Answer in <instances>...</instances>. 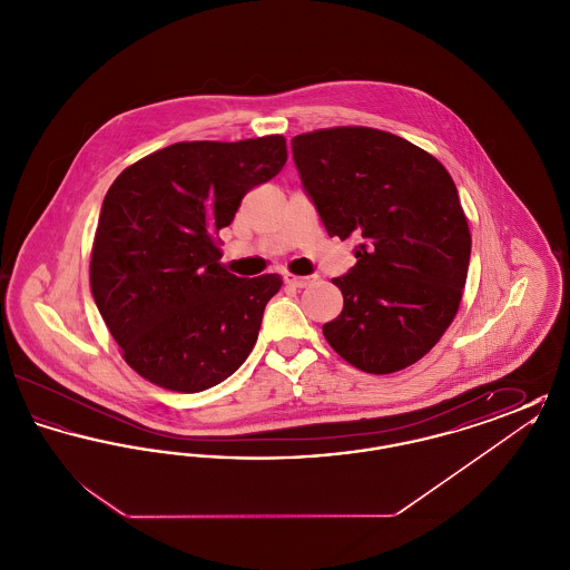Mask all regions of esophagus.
Masks as SVG:
<instances>
[{
  "label": "esophagus",
  "instance_id": "1",
  "mask_svg": "<svg viewBox=\"0 0 570 570\" xmlns=\"http://www.w3.org/2000/svg\"><path fill=\"white\" fill-rule=\"evenodd\" d=\"M284 282L288 286H295V288H305L312 284V277H303V275H293V273H286L284 275Z\"/></svg>",
  "mask_w": 570,
  "mask_h": 570
}]
</instances>
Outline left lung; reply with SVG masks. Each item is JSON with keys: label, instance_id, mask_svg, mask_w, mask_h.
I'll list each match as a JSON object with an SVG mask.
<instances>
[{"label": "left lung", "instance_id": "8db88e82", "mask_svg": "<svg viewBox=\"0 0 570 570\" xmlns=\"http://www.w3.org/2000/svg\"><path fill=\"white\" fill-rule=\"evenodd\" d=\"M303 190L328 237H354V265L333 284L342 314L331 348L367 374L430 353L453 323L470 263V228L446 168L402 136L363 126L293 138Z\"/></svg>", "mask_w": 570, "mask_h": 570}]
</instances>
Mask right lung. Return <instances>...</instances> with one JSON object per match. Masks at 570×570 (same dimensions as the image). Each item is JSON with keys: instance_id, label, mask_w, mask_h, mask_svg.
<instances>
[{"instance_id": "right-lung-1", "label": "right lung", "mask_w": 570, "mask_h": 570, "mask_svg": "<svg viewBox=\"0 0 570 570\" xmlns=\"http://www.w3.org/2000/svg\"><path fill=\"white\" fill-rule=\"evenodd\" d=\"M279 135L175 142L128 166L98 219L89 282L126 363L168 391L198 393L252 353L282 277H237L216 235L247 191L286 164Z\"/></svg>"}]
</instances>
